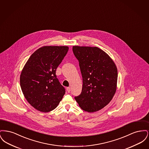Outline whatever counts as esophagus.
I'll use <instances>...</instances> for the list:
<instances>
[{"label":"esophagus","instance_id":"1","mask_svg":"<svg viewBox=\"0 0 149 149\" xmlns=\"http://www.w3.org/2000/svg\"><path fill=\"white\" fill-rule=\"evenodd\" d=\"M66 91H67V92L68 93L70 92V91H71L70 88V87H67V88H66Z\"/></svg>","mask_w":149,"mask_h":149}]
</instances>
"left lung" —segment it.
Returning <instances> with one entry per match:
<instances>
[{
  "mask_svg": "<svg viewBox=\"0 0 149 149\" xmlns=\"http://www.w3.org/2000/svg\"><path fill=\"white\" fill-rule=\"evenodd\" d=\"M83 78L81 94L75 97L85 112H97L106 106L116 92L118 72L112 59L97 47L74 46Z\"/></svg>",
  "mask_w": 149,
  "mask_h": 149,
  "instance_id": "obj_1",
  "label": "left lung"
}]
</instances>
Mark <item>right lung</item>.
Returning <instances> with one entry per match:
<instances>
[{
  "label": "right lung",
  "mask_w": 149,
  "mask_h": 149,
  "mask_svg": "<svg viewBox=\"0 0 149 149\" xmlns=\"http://www.w3.org/2000/svg\"><path fill=\"white\" fill-rule=\"evenodd\" d=\"M69 50L68 46H46L35 51L20 76L22 91L36 109L49 112L56 108L65 89L56 75L57 68Z\"/></svg>",
  "instance_id": "right-lung-1"
}]
</instances>
